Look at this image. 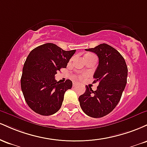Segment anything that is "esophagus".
Listing matches in <instances>:
<instances>
[{
	"label": "esophagus",
	"mask_w": 147,
	"mask_h": 147,
	"mask_svg": "<svg viewBox=\"0 0 147 147\" xmlns=\"http://www.w3.org/2000/svg\"><path fill=\"white\" fill-rule=\"evenodd\" d=\"M72 84H73V86H77V84H78V82H72Z\"/></svg>",
	"instance_id": "1"
}]
</instances>
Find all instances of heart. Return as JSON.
<instances>
[{
  "mask_svg": "<svg viewBox=\"0 0 147 147\" xmlns=\"http://www.w3.org/2000/svg\"><path fill=\"white\" fill-rule=\"evenodd\" d=\"M88 55H91V54H88Z\"/></svg>",
  "mask_w": 147,
  "mask_h": 147,
  "instance_id": "b5f03b06",
  "label": "heart"
}]
</instances>
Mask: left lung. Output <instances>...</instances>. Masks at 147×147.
<instances>
[{
  "label": "left lung",
  "instance_id": "8db88e82",
  "mask_svg": "<svg viewBox=\"0 0 147 147\" xmlns=\"http://www.w3.org/2000/svg\"><path fill=\"white\" fill-rule=\"evenodd\" d=\"M97 55L99 64L94 73L93 91L86 86L85 92L79 97L82 109L87 115L99 118L106 115L117 105L127 82V65L121 54L111 45L102 43L94 48L86 49Z\"/></svg>",
  "mask_w": 147,
  "mask_h": 147
}]
</instances>
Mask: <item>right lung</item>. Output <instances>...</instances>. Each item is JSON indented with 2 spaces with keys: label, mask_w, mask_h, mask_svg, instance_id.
Instances as JSON below:
<instances>
[{
  "label": "right lung",
  "mask_w": 147,
  "mask_h": 147,
  "mask_svg": "<svg viewBox=\"0 0 147 147\" xmlns=\"http://www.w3.org/2000/svg\"><path fill=\"white\" fill-rule=\"evenodd\" d=\"M76 50L65 51L54 43L39 45L30 52L23 68L21 90L28 105L41 115H51L60 109L65 91L72 86L67 79L63 83L55 76L67 64Z\"/></svg>",
  "instance_id": "1"
}]
</instances>
